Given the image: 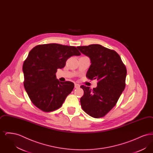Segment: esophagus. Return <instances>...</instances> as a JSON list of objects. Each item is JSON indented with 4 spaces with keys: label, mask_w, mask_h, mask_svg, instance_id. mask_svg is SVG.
<instances>
[{
    "label": "esophagus",
    "mask_w": 153,
    "mask_h": 153,
    "mask_svg": "<svg viewBox=\"0 0 153 153\" xmlns=\"http://www.w3.org/2000/svg\"><path fill=\"white\" fill-rule=\"evenodd\" d=\"M80 87V85L79 84H76V83H75V84H74V87L76 88H79Z\"/></svg>",
    "instance_id": "34e87169"
}]
</instances>
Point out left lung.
Returning a JSON list of instances; mask_svg holds the SVG:
<instances>
[{
    "label": "left lung",
    "instance_id": "8db88e82",
    "mask_svg": "<svg viewBox=\"0 0 153 153\" xmlns=\"http://www.w3.org/2000/svg\"><path fill=\"white\" fill-rule=\"evenodd\" d=\"M91 59L86 76L98 81L93 89L81 85L84 95L80 99L82 109L89 116L104 117L116 105L126 86V68L116 51L100 45L77 46Z\"/></svg>",
    "mask_w": 153,
    "mask_h": 153
}]
</instances>
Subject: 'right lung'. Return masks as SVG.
I'll list each match as a JSON object with an SVG mask.
<instances>
[{
	"label": "right lung",
	"instance_id": "right-lung-1",
	"mask_svg": "<svg viewBox=\"0 0 153 153\" xmlns=\"http://www.w3.org/2000/svg\"><path fill=\"white\" fill-rule=\"evenodd\" d=\"M80 54L74 46L58 44L39 45L30 51L23 64V85L37 108L47 112L61 107L74 85L71 81H59L56 73L68 58Z\"/></svg>",
	"mask_w": 153,
	"mask_h": 153
}]
</instances>
